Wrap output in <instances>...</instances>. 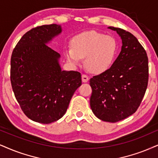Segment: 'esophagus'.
<instances>
[{
    "label": "esophagus",
    "mask_w": 158,
    "mask_h": 158,
    "mask_svg": "<svg viewBox=\"0 0 158 158\" xmlns=\"http://www.w3.org/2000/svg\"><path fill=\"white\" fill-rule=\"evenodd\" d=\"M89 81V77L85 74H83L82 75V81L83 83H86L87 81Z\"/></svg>",
    "instance_id": "34e87169"
}]
</instances>
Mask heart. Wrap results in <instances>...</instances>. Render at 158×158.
<instances>
[{"instance_id":"1","label":"heart","mask_w":158,"mask_h":158,"mask_svg":"<svg viewBox=\"0 0 158 158\" xmlns=\"http://www.w3.org/2000/svg\"><path fill=\"white\" fill-rule=\"evenodd\" d=\"M118 49L116 39L94 31L81 33L72 41V48L65 50L67 61L78 65L85 58V65L89 71L102 73L111 66Z\"/></svg>"}]
</instances>
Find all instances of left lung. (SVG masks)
<instances>
[{
	"mask_svg": "<svg viewBox=\"0 0 158 158\" xmlns=\"http://www.w3.org/2000/svg\"><path fill=\"white\" fill-rule=\"evenodd\" d=\"M108 28L119 35L122 50L111 67L90 79V106L100 119L117 122L139 108L147 88L149 64L147 52L135 36L119 28Z\"/></svg>",
	"mask_w": 158,
	"mask_h": 158,
	"instance_id": "obj_1",
	"label": "left lung"
}]
</instances>
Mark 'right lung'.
Returning <instances> with one entry per match:
<instances>
[{"mask_svg": "<svg viewBox=\"0 0 158 158\" xmlns=\"http://www.w3.org/2000/svg\"><path fill=\"white\" fill-rule=\"evenodd\" d=\"M61 31L56 24L32 28L11 54L10 80L16 100L27 117L42 124L61 118L82 84L81 73L62 71L60 54L46 45Z\"/></svg>", "mask_w": 158, "mask_h": 158, "instance_id": "1", "label": "right lung"}]
</instances>
